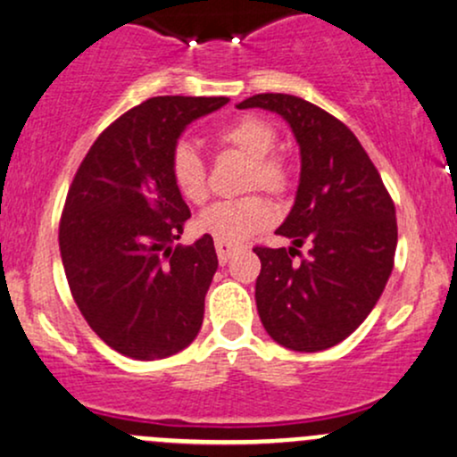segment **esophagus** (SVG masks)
Returning a JSON list of instances; mask_svg holds the SVG:
<instances>
[{
    "mask_svg": "<svg viewBox=\"0 0 457 457\" xmlns=\"http://www.w3.org/2000/svg\"><path fill=\"white\" fill-rule=\"evenodd\" d=\"M214 247H216V256H219V262H220V265H225V262H228L229 258H232L234 253L238 252V245L223 243V241H216V243H214Z\"/></svg>",
    "mask_w": 457,
    "mask_h": 457,
    "instance_id": "esophagus-1",
    "label": "esophagus"
}]
</instances>
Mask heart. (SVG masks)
<instances>
[{"label": "heart", "mask_w": 457, "mask_h": 457, "mask_svg": "<svg viewBox=\"0 0 457 457\" xmlns=\"http://www.w3.org/2000/svg\"><path fill=\"white\" fill-rule=\"evenodd\" d=\"M216 140L234 148L249 160L247 188H262L282 195L289 188V168L280 157L271 155L278 133L265 118L243 115L216 131ZM170 177L175 188L190 204H201L208 196V175L199 151L190 142H177L170 153ZM273 220L271 204L261 195L243 199L216 201L196 219V228L223 243H238L265 229Z\"/></svg>", "instance_id": "obj_1"}]
</instances>
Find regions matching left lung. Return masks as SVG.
<instances>
[{
  "mask_svg": "<svg viewBox=\"0 0 457 457\" xmlns=\"http://www.w3.org/2000/svg\"><path fill=\"white\" fill-rule=\"evenodd\" d=\"M237 107L280 115L302 162L295 204L276 229L291 247L253 249L258 315L285 348L326 350L359 328L386 289L398 241L394 204L354 133L324 109L289 94H256Z\"/></svg>",
  "mask_w": 457,
  "mask_h": 457,
  "instance_id": "obj_1",
  "label": "left lung"
}]
</instances>
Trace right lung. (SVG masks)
I'll list each match as a JSON object with an SVG mask.
<instances>
[{"mask_svg": "<svg viewBox=\"0 0 457 457\" xmlns=\"http://www.w3.org/2000/svg\"><path fill=\"white\" fill-rule=\"evenodd\" d=\"M229 98L160 96L120 115L71 181L59 247L71 295L109 348L140 361L179 353L204 324L214 241L172 245L190 208L170 177V153L190 122Z\"/></svg>", "mask_w": 457, "mask_h": 457, "instance_id": "obj_1", "label": "right lung"}]
</instances>
